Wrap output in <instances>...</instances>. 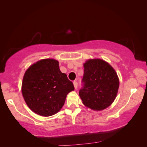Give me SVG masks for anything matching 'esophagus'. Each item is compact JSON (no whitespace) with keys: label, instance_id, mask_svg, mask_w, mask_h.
I'll return each mask as SVG.
<instances>
[{"label":"esophagus","instance_id":"34e87169","mask_svg":"<svg viewBox=\"0 0 147 147\" xmlns=\"http://www.w3.org/2000/svg\"><path fill=\"white\" fill-rule=\"evenodd\" d=\"M73 84H74V88L76 89L77 87H78V82H77L76 81H74L73 82Z\"/></svg>","mask_w":147,"mask_h":147}]
</instances>
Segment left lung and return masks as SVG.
Listing matches in <instances>:
<instances>
[{"label": "left lung", "instance_id": "1", "mask_svg": "<svg viewBox=\"0 0 147 147\" xmlns=\"http://www.w3.org/2000/svg\"><path fill=\"white\" fill-rule=\"evenodd\" d=\"M84 67L82 87L79 90L83 104L94 110L108 108L115 100L119 86L115 71L100 59H89Z\"/></svg>", "mask_w": 147, "mask_h": 147}]
</instances>
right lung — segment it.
Here are the masks:
<instances>
[{
	"instance_id": "right-lung-1",
	"label": "right lung",
	"mask_w": 147,
	"mask_h": 147,
	"mask_svg": "<svg viewBox=\"0 0 147 147\" xmlns=\"http://www.w3.org/2000/svg\"><path fill=\"white\" fill-rule=\"evenodd\" d=\"M73 83L62 73L59 62L45 59L27 69L22 83V93L30 108L39 115L48 117L60 110Z\"/></svg>"
}]
</instances>
